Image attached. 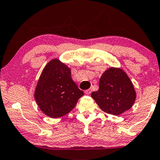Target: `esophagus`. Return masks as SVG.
Returning a JSON list of instances; mask_svg holds the SVG:
<instances>
[{
  "label": "esophagus",
  "instance_id": "obj_1",
  "mask_svg": "<svg viewBox=\"0 0 160 160\" xmlns=\"http://www.w3.org/2000/svg\"><path fill=\"white\" fill-rule=\"evenodd\" d=\"M92 92V89L91 88H88V89H86L85 91V94L86 95H90Z\"/></svg>",
  "mask_w": 160,
  "mask_h": 160
}]
</instances>
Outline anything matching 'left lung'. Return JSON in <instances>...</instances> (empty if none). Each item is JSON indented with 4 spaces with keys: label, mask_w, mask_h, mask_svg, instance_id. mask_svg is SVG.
I'll use <instances>...</instances> for the list:
<instances>
[{
    "label": "left lung",
    "mask_w": 160,
    "mask_h": 160,
    "mask_svg": "<svg viewBox=\"0 0 160 160\" xmlns=\"http://www.w3.org/2000/svg\"><path fill=\"white\" fill-rule=\"evenodd\" d=\"M91 96L103 112L118 115L131 108L136 94L126 72L112 67L102 74L99 89L92 92Z\"/></svg>",
    "instance_id": "obj_1"
}]
</instances>
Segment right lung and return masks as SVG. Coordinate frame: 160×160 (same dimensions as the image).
Instances as JSON below:
<instances>
[{
	"label": "right lung",
	"instance_id": "right-lung-1",
	"mask_svg": "<svg viewBox=\"0 0 160 160\" xmlns=\"http://www.w3.org/2000/svg\"><path fill=\"white\" fill-rule=\"evenodd\" d=\"M83 95L73 81L71 69L58 59H53L42 71L34 97L40 109L55 118L72 111Z\"/></svg>",
	"mask_w": 160,
	"mask_h": 160
}]
</instances>
